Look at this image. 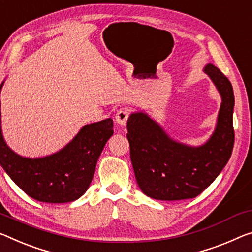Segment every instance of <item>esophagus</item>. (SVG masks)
<instances>
[{"label":"esophagus","instance_id":"1","mask_svg":"<svg viewBox=\"0 0 252 252\" xmlns=\"http://www.w3.org/2000/svg\"><path fill=\"white\" fill-rule=\"evenodd\" d=\"M127 118H129V112H127V110L121 109L118 111L117 114H115V122L120 126H126Z\"/></svg>","mask_w":252,"mask_h":252}]
</instances>
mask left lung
I'll use <instances>...</instances> for the list:
<instances>
[{"instance_id": "left-lung-1", "label": "left lung", "mask_w": 252, "mask_h": 252, "mask_svg": "<svg viewBox=\"0 0 252 252\" xmlns=\"http://www.w3.org/2000/svg\"><path fill=\"white\" fill-rule=\"evenodd\" d=\"M221 96L217 126L209 140L194 147L170 138L147 113L133 112L126 122V138L138 186L160 201L194 198L224 168L234 143V94L226 76L213 63L203 68Z\"/></svg>"}]
</instances>
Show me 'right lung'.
Wrapping results in <instances>:
<instances>
[{"label":"right lung","instance_id":"add662e5","mask_svg":"<svg viewBox=\"0 0 252 252\" xmlns=\"http://www.w3.org/2000/svg\"><path fill=\"white\" fill-rule=\"evenodd\" d=\"M4 81L0 85L1 90ZM113 135V120L84 126L57 153L29 158L6 145L1 126L0 163L10 178L30 197L45 203H68L89 189L96 163L107 140Z\"/></svg>","mask_w":252,"mask_h":252}]
</instances>
